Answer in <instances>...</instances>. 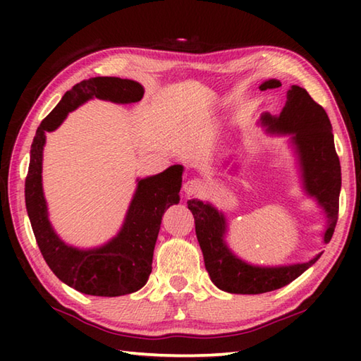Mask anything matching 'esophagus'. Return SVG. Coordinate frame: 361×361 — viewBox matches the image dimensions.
<instances>
[{
    "mask_svg": "<svg viewBox=\"0 0 361 361\" xmlns=\"http://www.w3.org/2000/svg\"><path fill=\"white\" fill-rule=\"evenodd\" d=\"M202 181L198 180V178H192V180H188L186 183H185V186H183V189H185V192L188 194V195H195V194H198L202 190Z\"/></svg>",
    "mask_w": 361,
    "mask_h": 361,
    "instance_id": "obj_1",
    "label": "esophagus"
}]
</instances>
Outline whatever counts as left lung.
I'll return each mask as SVG.
<instances>
[{
    "instance_id": "1",
    "label": "left lung",
    "mask_w": 361,
    "mask_h": 361,
    "mask_svg": "<svg viewBox=\"0 0 361 361\" xmlns=\"http://www.w3.org/2000/svg\"><path fill=\"white\" fill-rule=\"evenodd\" d=\"M279 87V80H268L259 88L264 91ZM264 122L276 132L293 133V141L301 157L305 189L318 198L327 212L329 225L324 242L329 243L338 220L341 167L334 144L332 124L326 110L313 101L304 88L291 85L287 90V102L279 116L273 118L267 114ZM188 208L195 220V234L203 251L206 270L212 282L229 293L259 295L278 290L301 276L321 256L318 255L304 264L278 268L248 265L237 259L224 243L225 219L217 209L200 200H189Z\"/></svg>"
}]
</instances>
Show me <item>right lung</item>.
Here are the masks:
<instances>
[{
    "mask_svg": "<svg viewBox=\"0 0 361 361\" xmlns=\"http://www.w3.org/2000/svg\"><path fill=\"white\" fill-rule=\"evenodd\" d=\"M144 90L137 82L119 78H93L66 91L37 128L25 181V200L30 226L42 255L57 278L85 295L121 296L145 286L164 211L178 203L181 166H172L137 183L126 224L118 237L102 248L80 251L68 247L49 225L42 189V153L44 133L56 130L65 116L91 97L118 104L141 101Z\"/></svg>",
    "mask_w": 361,
    "mask_h": 361,
    "instance_id": "obj_1",
    "label": "right lung"
}]
</instances>
